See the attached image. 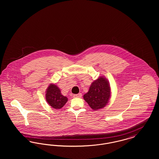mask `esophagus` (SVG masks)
<instances>
[{
    "mask_svg": "<svg viewBox=\"0 0 159 159\" xmlns=\"http://www.w3.org/2000/svg\"><path fill=\"white\" fill-rule=\"evenodd\" d=\"M82 96V93H78V94H75V95H73V97H74V98H81Z\"/></svg>",
    "mask_w": 159,
    "mask_h": 159,
    "instance_id": "esophagus-1",
    "label": "esophagus"
}]
</instances>
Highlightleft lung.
I'll return each mask as SVG.
<instances>
[{
  "mask_svg": "<svg viewBox=\"0 0 159 159\" xmlns=\"http://www.w3.org/2000/svg\"><path fill=\"white\" fill-rule=\"evenodd\" d=\"M111 90L108 80L100 77L91 84L88 93L83 95V99L92 109L97 110L104 108L108 102Z\"/></svg>",
  "mask_w": 159,
  "mask_h": 159,
  "instance_id": "obj_1",
  "label": "left lung"
}]
</instances>
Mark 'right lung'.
Listing matches in <instances>:
<instances>
[{
  "instance_id": "1",
  "label": "right lung",
  "mask_w": 159,
  "mask_h": 159,
  "mask_svg": "<svg viewBox=\"0 0 159 159\" xmlns=\"http://www.w3.org/2000/svg\"><path fill=\"white\" fill-rule=\"evenodd\" d=\"M46 100L53 108L60 109L67 102L68 98L61 94L57 85L51 83L46 91Z\"/></svg>"
}]
</instances>
